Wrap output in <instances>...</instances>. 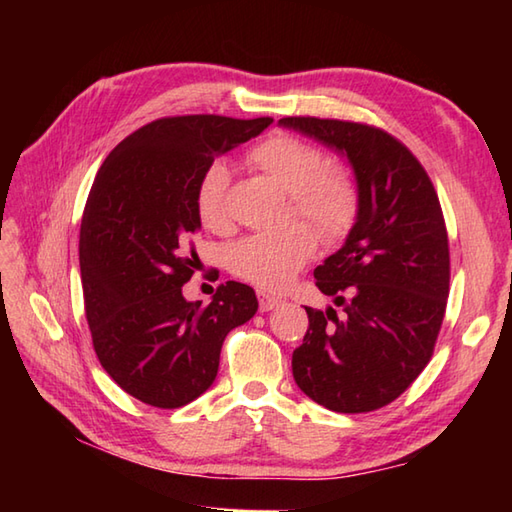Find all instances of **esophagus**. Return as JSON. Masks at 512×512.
Here are the masks:
<instances>
[{"label":"esophagus","instance_id":"obj_1","mask_svg":"<svg viewBox=\"0 0 512 512\" xmlns=\"http://www.w3.org/2000/svg\"><path fill=\"white\" fill-rule=\"evenodd\" d=\"M257 299H259V310H262V312L273 310V308H277L279 303H281V299H279V297L268 295V292H264V290H259V292H257Z\"/></svg>","mask_w":512,"mask_h":512}]
</instances>
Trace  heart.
Wrapping results in <instances>:
<instances>
[{
    "instance_id": "heart-1",
    "label": "heart",
    "mask_w": 512,
    "mask_h": 512,
    "mask_svg": "<svg viewBox=\"0 0 512 512\" xmlns=\"http://www.w3.org/2000/svg\"><path fill=\"white\" fill-rule=\"evenodd\" d=\"M248 162L290 193L288 217L312 226L323 242H339L356 222L358 184L345 167L325 165L319 147L290 134H273L250 147ZM231 171L211 162L195 184V213L209 231H226V195ZM317 237L295 224L275 235H248L228 250V266L237 277L264 290H281L310 262Z\"/></svg>"
}]
</instances>
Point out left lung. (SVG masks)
<instances>
[{"instance_id": "left-lung-1", "label": "left lung", "mask_w": 512, "mask_h": 512, "mask_svg": "<svg viewBox=\"0 0 512 512\" xmlns=\"http://www.w3.org/2000/svg\"><path fill=\"white\" fill-rule=\"evenodd\" d=\"M281 127L350 160L358 215L345 244L314 268L334 308H306L310 328L292 352L299 389L325 409L389 405L431 361L449 297V237L438 193L418 158L383 129L286 116Z\"/></svg>"}]
</instances>
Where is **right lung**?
I'll use <instances>...</instances> for the list:
<instances>
[{"label": "right lung", "instance_id": "add662e5", "mask_svg": "<svg viewBox=\"0 0 512 512\" xmlns=\"http://www.w3.org/2000/svg\"><path fill=\"white\" fill-rule=\"evenodd\" d=\"M273 118H158L105 158L85 202L79 262L94 352L129 396L178 409L213 385L226 334L255 317V290L226 281L209 306L182 286L200 262L195 184L215 156Z\"/></svg>", "mask_w": 512, "mask_h": 512}]
</instances>
